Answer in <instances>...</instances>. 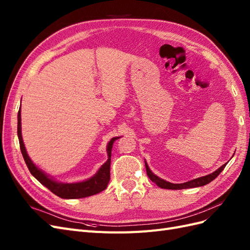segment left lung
<instances>
[{
  "instance_id": "obj_1",
  "label": "left lung",
  "mask_w": 250,
  "mask_h": 250,
  "mask_svg": "<svg viewBox=\"0 0 250 250\" xmlns=\"http://www.w3.org/2000/svg\"><path fill=\"white\" fill-rule=\"evenodd\" d=\"M145 166H146L147 175L149 176V178L151 180L153 181L155 185H157L160 188H168V190H183V188H197V187H202V186H206V185L209 184L211 180H214L219 175V174H220L223 171L226 164L221 166V167L219 168L218 170H216L215 172H213L211 174H208V175H206V176H202V177H199V178L190 180V181H188V183H185V184H171V183H168V181H166V180H164V179H162L160 177H157L156 175H154V174L150 171L147 163H145Z\"/></svg>"
}]
</instances>
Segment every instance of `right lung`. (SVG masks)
<instances>
[{"mask_svg": "<svg viewBox=\"0 0 250 250\" xmlns=\"http://www.w3.org/2000/svg\"><path fill=\"white\" fill-rule=\"evenodd\" d=\"M18 137L20 141V147L22 157H24L25 163L30 171V173L40 181V183L48 188L49 190L57 195L60 198L64 199H77V198H84L92 196L95 194L100 193L106 188L109 179H110V157H111V149L112 144L119 138H113L110 140L107 145V155L108 160L102 167L96 173V175L92 178H89L85 181L76 184H60L57 181L53 180L48 177L42 170H40L30 160V157L27 154V151L22 142L21 131V109L18 112Z\"/></svg>", "mask_w": 250, "mask_h": 250, "instance_id": "obj_1", "label": "right lung"}]
</instances>
